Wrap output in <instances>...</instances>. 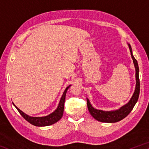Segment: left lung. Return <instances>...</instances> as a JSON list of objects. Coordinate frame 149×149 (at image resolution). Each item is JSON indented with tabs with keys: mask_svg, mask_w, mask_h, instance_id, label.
Returning <instances> with one entry per match:
<instances>
[{
	"mask_svg": "<svg viewBox=\"0 0 149 149\" xmlns=\"http://www.w3.org/2000/svg\"><path fill=\"white\" fill-rule=\"evenodd\" d=\"M129 46L131 55H132L133 64H134L135 68V77H136V86L134 93L131 98V99L127 104L123 105V107L120 108L117 110L114 111H103L100 110L95 109V108L92 107L91 104L89 100L87 99V107L89 110L90 114H91L92 116L99 122H105V123H114L118 122L119 121L123 120L127 116L130 114L131 111L133 110V107L135 105L136 102H137L139 95L140 93V81H139V65L137 60L133 56L132 49L130 45L128 44Z\"/></svg>",
	"mask_w": 149,
	"mask_h": 149,
	"instance_id": "8db88e82",
	"label": "left lung"
}]
</instances>
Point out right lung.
Listing matches in <instances>:
<instances>
[{
    "label": "right lung",
    "mask_w": 149,
    "mask_h": 149,
    "mask_svg": "<svg viewBox=\"0 0 149 149\" xmlns=\"http://www.w3.org/2000/svg\"><path fill=\"white\" fill-rule=\"evenodd\" d=\"M71 86L69 85L68 87L65 88V91L63 93V95L62 96L61 99H60V102L58 104V106L56 110H55L53 112L50 114L49 115L43 117H31L29 116L26 114H25L24 112H22V110H20L18 108L15 106V104L13 103L14 107L16 108V109L18 111L20 114L22 116L25 120H27V122H29L31 124L35 126H39V127H42V126H47L50 125L52 124H54L58 121H59L61 119L63 113H64V102L65 99V94L68 88Z\"/></svg>",
    "instance_id": "1"
}]
</instances>
